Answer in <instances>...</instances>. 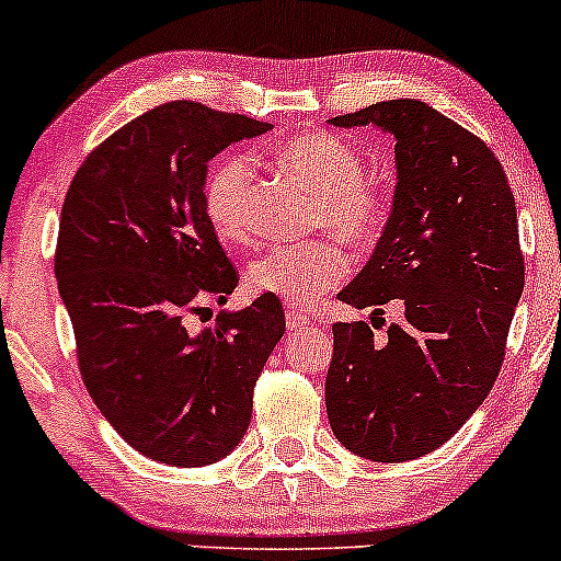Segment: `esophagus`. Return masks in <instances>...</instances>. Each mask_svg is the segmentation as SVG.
<instances>
[{
  "mask_svg": "<svg viewBox=\"0 0 561 561\" xmlns=\"http://www.w3.org/2000/svg\"><path fill=\"white\" fill-rule=\"evenodd\" d=\"M285 317H287V330H302V327L311 324V321H308V319L302 317V313H298V311H287Z\"/></svg>",
  "mask_w": 561,
  "mask_h": 561,
  "instance_id": "1",
  "label": "esophagus"
}]
</instances>
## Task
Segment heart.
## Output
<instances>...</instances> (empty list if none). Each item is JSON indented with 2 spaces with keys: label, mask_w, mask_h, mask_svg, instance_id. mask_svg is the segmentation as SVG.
Segmentation results:
<instances>
[{
  "label": "heart",
  "mask_w": 561,
  "mask_h": 561,
  "mask_svg": "<svg viewBox=\"0 0 561 561\" xmlns=\"http://www.w3.org/2000/svg\"><path fill=\"white\" fill-rule=\"evenodd\" d=\"M274 160L317 195L313 227L332 229L351 248H369L382 237L392 214V190L382 179L364 176V156L353 141L332 131H313L279 141ZM255 169L248 156L231 152L210 169L203 186L205 218L229 244L253 242ZM351 272V259L334 237L276 244L248 266V287L293 308L317 302Z\"/></svg>",
  "instance_id": "1"
}]
</instances>
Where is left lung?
Listing matches in <instances>:
<instances>
[{
	"label": "left lung",
	"instance_id": "left-lung-1",
	"mask_svg": "<svg viewBox=\"0 0 561 561\" xmlns=\"http://www.w3.org/2000/svg\"><path fill=\"white\" fill-rule=\"evenodd\" d=\"M396 137L392 214L362 274L337 295L401 324H332L327 416L347 450L409 461L440 448L491 392L525 285L517 208L504 165L465 126L420 100H388L332 118Z\"/></svg>",
	"mask_w": 561,
	"mask_h": 561
}]
</instances>
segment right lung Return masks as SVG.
Instances as JSON below:
<instances>
[{
	"instance_id": "right-lung-1",
	"label": "right lung",
	"mask_w": 561,
	"mask_h": 561,
	"mask_svg": "<svg viewBox=\"0 0 561 561\" xmlns=\"http://www.w3.org/2000/svg\"><path fill=\"white\" fill-rule=\"evenodd\" d=\"M268 128L165 102L96 145L62 203L55 276L81 379L128 446L163 465H214L234 450L285 334L268 295L192 327L205 300L227 302L240 282L205 218L208 160Z\"/></svg>"
}]
</instances>
